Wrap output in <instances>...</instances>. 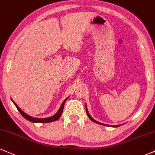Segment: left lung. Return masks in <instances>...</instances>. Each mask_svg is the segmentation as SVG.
I'll return each mask as SVG.
<instances>
[{
  "label": "left lung",
  "instance_id": "1",
  "mask_svg": "<svg viewBox=\"0 0 155 155\" xmlns=\"http://www.w3.org/2000/svg\"><path fill=\"white\" fill-rule=\"evenodd\" d=\"M85 107H86V113H87V115H88V117H89V119H90L91 120H92L93 122L96 123V124H98L102 125V126H110V127H118V126H121V125H116V126H111V125H107V124H102V123H100V122H98V121H97V120H94V119L90 115H89V112H88V109H87V104H86V105H85Z\"/></svg>",
  "mask_w": 155,
  "mask_h": 155
}]
</instances>
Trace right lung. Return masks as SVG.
<instances>
[{"label": "right lung", "mask_w": 155, "mask_h": 155, "mask_svg": "<svg viewBox=\"0 0 155 155\" xmlns=\"http://www.w3.org/2000/svg\"><path fill=\"white\" fill-rule=\"evenodd\" d=\"M68 97H68L66 98L64 100H63V103L61 104L59 110H58V112L55 113V115H53V116H51V117H49V118H34V117H32V116H30V115H27V113H24V112L22 110L21 108L18 107L17 105H16V102H14V100H12V101L14 102L15 106H16V108H17L18 110L19 111V113H21L22 116H23L24 118L27 119V120L31 121V122H32V123H50V122H53V121L58 120V119L61 118V115H62L63 110V107H64L65 102H66L67 100H68Z\"/></svg>", "instance_id": "obj_1"}]
</instances>
